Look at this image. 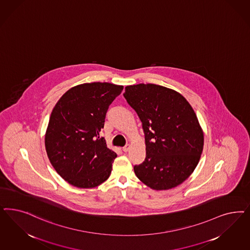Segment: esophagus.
<instances>
[{"instance_id":"esophagus-1","label":"esophagus","mask_w":250,"mask_h":250,"mask_svg":"<svg viewBox=\"0 0 250 250\" xmlns=\"http://www.w3.org/2000/svg\"><path fill=\"white\" fill-rule=\"evenodd\" d=\"M129 145H126L123 148H122V150H123V152H128L129 150Z\"/></svg>"}]
</instances>
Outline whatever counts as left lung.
I'll list each match as a JSON object with an SVG mask.
<instances>
[{"mask_svg":"<svg viewBox=\"0 0 250 250\" xmlns=\"http://www.w3.org/2000/svg\"><path fill=\"white\" fill-rule=\"evenodd\" d=\"M123 96L145 133L146 156L134 166L135 175L155 190L184 182L203 149V132L191 105L179 93L153 83L126 86Z\"/></svg>","mask_w":250,"mask_h":250,"instance_id":"obj_1","label":"left lung"}]
</instances>
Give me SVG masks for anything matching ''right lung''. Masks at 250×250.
I'll return each mask as SVG.
<instances>
[{"label":"right lung","instance_id":"add662e5","mask_svg":"<svg viewBox=\"0 0 250 250\" xmlns=\"http://www.w3.org/2000/svg\"><path fill=\"white\" fill-rule=\"evenodd\" d=\"M122 85L91 83L68 90L54 106L45 136L48 159L69 184L89 188L110 176L117 157L99 132Z\"/></svg>","mask_w":250,"mask_h":250}]
</instances>
